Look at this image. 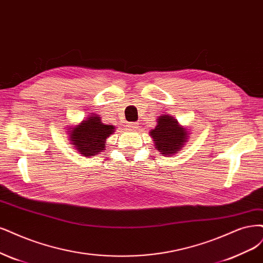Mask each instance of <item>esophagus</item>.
<instances>
[{"instance_id":"1","label":"esophagus","mask_w":263,"mask_h":263,"mask_svg":"<svg viewBox=\"0 0 263 263\" xmlns=\"http://www.w3.org/2000/svg\"><path fill=\"white\" fill-rule=\"evenodd\" d=\"M138 127H139V124H137V123H130V124H128V129L132 130V132L137 130Z\"/></svg>"}]
</instances>
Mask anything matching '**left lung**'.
I'll list each match as a JSON object with an SVG mask.
<instances>
[{
  "instance_id": "left-lung-1",
  "label": "left lung",
  "mask_w": 263,
  "mask_h": 263,
  "mask_svg": "<svg viewBox=\"0 0 263 263\" xmlns=\"http://www.w3.org/2000/svg\"><path fill=\"white\" fill-rule=\"evenodd\" d=\"M155 148L162 156H175L183 150L188 140L187 127L180 125L173 116L162 114L157 119V126L149 132Z\"/></svg>"
}]
</instances>
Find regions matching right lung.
Instances as JSON below:
<instances>
[{"instance_id": "obj_1", "label": "right lung", "mask_w": 263, "mask_h": 263, "mask_svg": "<svg viewBox=\"0 0 263 263\" xmlns=\"http://www.w3.org/2000/svg\"><path fill=\"white\" fill-rule=\"evenodd\" d=\"M70 144L84 157H96L105 150L106 139L114 134L113 125L103 124L98 114L88 115L76 126H68Z\"/></svg>"}]
</instances>
